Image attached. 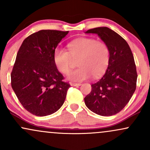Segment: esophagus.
<instances>
[{"instance_id": "obj_1", "label": "esophagus", "mask_w": 150, "mask_h": 150, "mask_svg": "<svg viewBox=\"0 0 150 150\" xmlns=\"http://www.w3.org/2000/svg\"><path fill=\"white\" fill-rule=\"evenodd\" d=\"M70 85L75 86V87H79L81 85L80 83H73V82H70Z\"/></svg>"}]
</instances>
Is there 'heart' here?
Listing matches in <instances>:
<instances>
[{
	"label": "heart",
	"instance_id": "obj_1",
	"mask_svg": "<svg viewBox=\"0 0 150 150\" xmlns=\"http://www.w3.org/2000/svg\"><path fill=\"white\" fill-rule=\"evenodd\" d=\"M68 51L57 48L53 52V62L62 73H67L73 59H77V69L67 75L68 80L81 82L90 78H98L105 73L110 63V50L104 42L96 39L82 37L70 42Z\"/></svg>",
	"mask_w": 150,
	"mask_h": 150
}]
</instances>
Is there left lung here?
Returning <instances> with one entry per match:
<instances>
[{
    "label": "left lung",
    "mask_w": 150,
    "mask_h": 150,
    "mask_svg": "<svg viewBox=\"0 0 150 150\" xmlns=\"http://www.w3.org/2000/svg\"><path fill=\"white\" fill-rule=\"evenodd\" d=\"M87 34H97L110 50V63L104 76L92 85L85 97L92 112L109 116L120 112L131 99L136 89L137 74L134 57L126 41L106 27L91 29Z\"/></svg>",
    "instance_id": "left-lung-1"
}]
</instances>
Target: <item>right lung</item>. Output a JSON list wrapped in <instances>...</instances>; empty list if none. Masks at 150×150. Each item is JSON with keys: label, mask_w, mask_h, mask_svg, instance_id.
<instances>
[{"label": "right lung", "mask_w": 150, "mask_h": 150, "mask_svg": "<svg viewBox=\"0 0 150 150\" xmlns=\"http://www.w3.org/2000/svg\"><path fill=\"white\" fill-rule=\"evenodd\" d=\"M68 31L44 30L22 42L11 73V86L27 111L37 116L56 112L70 85L63 82L53 62V52Z\"/></svg>", "instance_id": "right-lung-1"}]
</instances>
